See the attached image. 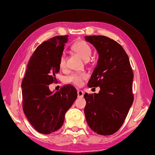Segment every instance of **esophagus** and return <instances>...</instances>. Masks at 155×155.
<instances>
[{
    "label": "esophagus",
    "instance_id": "obj_1",
    "mask_svg": "<svg viewBox=\"0 0 155 155\" xmlns=\"http://www.w3.org/2000/svg\"><path fill=\"white\" fill-rule=\"evenodd\" d=\"M84 95V93L82 91L79 90L78 91V97H83Z\"/></svg>",
    "mask_w": 155,
    "mask_h": 155
}]
</instances>
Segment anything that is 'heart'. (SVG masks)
I'll return each instance as SVG.
<instances>
[{"mask_svg":"<svg viewBox=\"0 0 155 155\" xmlns=\"http://www.w3.org/2000/svg\"><path fill=\"white\" fill-rule=\"evenodd\" d=\"M72 50L76 51L81 58L85 60H88L90 58L92 54V50L91 46H89L85 41H79L76 42L72 46ZM66 64V59H65L64 54H63L60 58L59 65L60 67L63 68ZM88 78V75L85 72L81 73H73L68 77V79L70 83H71L76 86L82 85L83 80H85Z\"/></svg>","mask_w":155,"mask_h":155,"instance_id":"obj_1","label":"heart"}]
</instances>
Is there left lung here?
<instances>
[{
    "instance_id": "8db88e82",
    "label": "left lung",
    "mask_w": 155,
    "mask_h": 155,
    "mask_svg": "<svg viewBox=\"0 0 155 155\" xmlns=\"http://www.w3.org/2000/svg\"><path fill=\"white\" fill-rule=\"evenodd\" d=\"M85 39L99 55L88 86L100 88L98 94L84 95L86 120L97 134L110 135L122 125L133 103V70L127 54L115 41L102 35Z\"/></svg>"
}]
</instances>
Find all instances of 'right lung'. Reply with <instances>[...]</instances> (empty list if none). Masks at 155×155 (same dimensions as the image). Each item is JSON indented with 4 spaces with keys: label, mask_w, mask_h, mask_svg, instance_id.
Instances as JSON below:
<instances>
[{
    "label": "right lung",
    "mask_w": 155,
    "mask_h": 155,
    "mask_svg": "<svg viewBox=\"0 0 155 155\" xmlns=\"http://www.w3.org/2000/svg\"><path fill=\"white\" fill-rule=\"evenodd\" d=\"M68 37L55 36L41 43L30 59L22 81L23 111L33 127L41 134H48L61 127L65 114L78 96L76 89L70 85L56 92L49 89L59 71Z\"/></svg>",
    "instance_id": "obj_1"
}]
</instances>
